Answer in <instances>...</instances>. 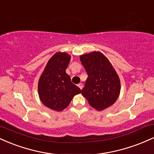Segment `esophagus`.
Masks as SVG:
<instances>
[{"label": "esophagus", "mask_w": 154, "mask_h": 154, "mask_svg": "<svg viewBox=\"0 0 154 154\" xmlns=\"http://www.w3.org/2000/svg\"><path fill=\"white\" fill-rule=\"evenodd\" d=\"M78 87H79V88H80V89H82V87H83V84H82V82L79 83V84H78Z\"/></svg>", "instance_id": "esophagus-1"}]
</instances>
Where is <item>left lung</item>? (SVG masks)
Returning <instances> with one entry per match:
<instances>
[{
  "label": "left lung",
  "mask_w": 154,
  "mask_h": 154,
  "mask_svg": "<svg viewBox=\"0 0 154 154\" xmlns=\"http://www.w3.org/2000/svg\"><path fill=\"white\" fill-rule=\"evenodd\" d=\"M80 61L88 75L82 95L98 111L111 106L120 93V81L112 65L100 52L82 55Z\"/></svg>",
  "instance_id": "8db88e82"
}]
</instances>
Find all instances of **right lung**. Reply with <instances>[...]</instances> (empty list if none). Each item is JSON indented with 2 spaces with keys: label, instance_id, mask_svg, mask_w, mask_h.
<instances>
[{
  "label": "right lung",
  "instance_id": "obj_1",
  "mask_svg": "<svg viewBox=\"0 0 154 154\" xmlns=\"http://www.w3.org/2000/svg\"><path fill=\"white\" fill-rule=\"evenodd\" d=\"M66 53H57L51 57L39 79L38 93L45 106L61 111L69 105L75 95L81 93L79 87L72 82L66 69L70 61Z\"/></svg>",
  "mask_w": 154,
  "mask_h": 154
}]
</instances>
